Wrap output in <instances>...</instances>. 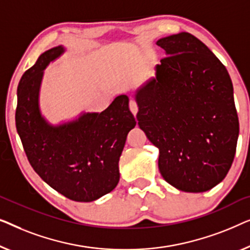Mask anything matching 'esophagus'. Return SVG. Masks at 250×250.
Returning a JSON list of instances; mask_svg holds the SVG:
<instances>
[{
    "label": "esophagus",
    "mask_w": 250,
    "mask_h": 250,
    "mask_svg": "<svg viewBox=\"0 0 250 250\" xmlns=\"http://www.w3.org/2000/svg\"><path fill=\"white\" fill-rule=\"evenodd\" d=\"M129 107H130V111H131V113L135 115H137V112H138V105H137V103H136V101H130V103H129Z\"/></svg>",
    "instance_id": "esophagus-1"
}]
</instances>
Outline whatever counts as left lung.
I'll list each match as a JSON object with an SVG mask.
<instances>
[{
    "mask_svg": "<svg viewBox=\"0 0 250 250\" xmlns=\"http://www.w3.org/2000/svg\"><path fill=\"white\" fill-rule=\"evenodd\" d=\"M156 44L167 56L135 95L138 125L160 150L159 168L167 184L186 192L207 191L226 178L237 148L231 78L194 35H171Z\"/></svg>",
    "mask_w": 250,
    "mask_h": 250,
    "instance_id": "left-lung-1",
    "label": "left lung"
}]
</instances>
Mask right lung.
Masks as SVG:
<instances>
[{
    "label": "right lung",
    "instance_id": "right-lung-1",
    "mask_svg": "<svg viewBox=\"0 0 250 250\" xmlns=\"http://www.w3.org/2000/svg\"><path fill=\"white\" fill-rule=\"evenodd\" d=\"M63 52L62 46L44 52L21 77L16 126L30 165L50 187L75 202H93L117 187L119 160L137 122L128 96L120 95L101 113L48 124L38 107V94L43 70Z\"/></svg>",
    "mask_w": 250,
    "mask_h": 250
}]
</instances>
